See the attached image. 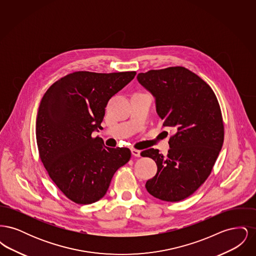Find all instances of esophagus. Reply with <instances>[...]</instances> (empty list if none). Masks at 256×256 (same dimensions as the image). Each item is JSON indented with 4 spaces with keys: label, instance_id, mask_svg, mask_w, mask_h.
Returning <instances> with one entry per match:
<instances>
[{
    "label": "esophagus",
    "instance_id": "esophagus-1",
    "mask_svg": "<svg viewBox=\"0 0 256 256\" xmlns=\"http://www.w3.org/2000/svg\"><path fill=\"white\" fill-rule=\"evenodd\" d=\"M132 156H136V158H140V156H141V150H136V148H132Z\"/></svg>",
    "mask_w": 256,
    "mask_h": 256
}]
</instances>
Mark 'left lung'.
<instances>
[{"instance_id":"obj_1","label":"left lung","mask_w":256,"mask_h":256,"mask_svg":"<svg viewBox=\"0 0 256 256\" xmlns=\"http://www.w3.org/2000/svg\"><path fill=\"white\" fill-rule=\"evenodd\" d=\"M137 80L156 98L162 126L174 132L166 156L156 148L141 152L158 165L146 190L161 200H182L206 180L222 150L224 128L219 102L204 80L182 66L138 74Z\"/></svg>"}]
</instances>
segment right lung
I'll return each instance as SVG.
<instances>
[{
	"label": "right lung",
	"instance_id": "1",
	"mask_svg": "<svg viewBox=\"0 0 256 256\" xmlns=\"http://www.w3.org/2000/svg\"><path fill=\"white\" fill-rule=\"evenodd\" d=\"M136 72L69 74L46 91L37 113L39 158L52 180L78 204L96 202L126 164L128 148H108L94 130H102L110 98L132 80Z\"/></svg>",
	"mask_w": 256,
	"mask_h": 256
}]
</instances>
